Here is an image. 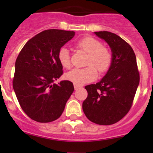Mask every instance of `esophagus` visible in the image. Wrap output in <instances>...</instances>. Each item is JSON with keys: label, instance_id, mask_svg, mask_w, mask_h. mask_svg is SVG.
<instances>
[{"label": "esophagus", "instance_id": "34e87169", "mask_svg": "<svg viewBox=\"0 0 153 153\" xmlns=\"http://www.w3.org/2000/svg\"><path fill=\"white\" fill-rule=\"evenodd\" d=\"M82 87V86H80V85H78V84H74V88H75V90H76V89H80V88H81Z\"/></svg>", "mask_w": 153, "mask_h": 153}]
</instances>
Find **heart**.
<instances>
[{"label":"heart","instance_id":"obj_1","mask_svg":"<svg viewBox=\"0 0 153 153\" xmlns=\"http://www.w3.org/2000/svg\"><path fill=\"white\" fill-rule=\"evenodd\" d=\"M77 47L89 54L84 68H75L65 74V78L75 84H83L95 80L100 73L106 72L112 63V53L110 49L102 46L99 40L86 37L76 43ZM58 59L64 68L70 67V54L67 48L61 47L58 52Z\"/></svg>","mask_w":153,"mask_h":153}]
</instances>
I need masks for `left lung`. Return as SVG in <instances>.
Segmentation results:
<instances>
[{
	"mask_svg": "<svg viewBox=\"0 0 153 153\" xmlns=\"http://www.w3.org/2000/svg\"><path fill=\"white\" fill-rule=\"evenodd\" d=\"M110 47L112 63L96 84L85 86L87 98L82 107L86 118L99 125L117 123L128 113L139 84L136 57L131 46L112 32H95Z\"/></svg>",
	"mask_w": 153,
	"mask_h": 153,
	"instance_id": "obj_1",
	"label": "left lung"
}]
</instances>
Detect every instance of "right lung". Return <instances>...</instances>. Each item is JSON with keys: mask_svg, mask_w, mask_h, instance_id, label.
<instances>
[{"mask_svg": "<svg viewBox=\"0 0 153 153\" xmlns=\"http://www.w3.org/2000/svg\"><path fill=\"white\" fill-rule=\"evenodd\" d=\"M74 35L73 31L44 30L29 40L17 58L14 91L23 111L37 122L58 119L73 92L71 81H54L63 75L58 51Z\"/></svg>", "mask_w": 153, "mask_h": 153, "instance_id": "right-lung-1", "label": "right lung"}]
</instances>
